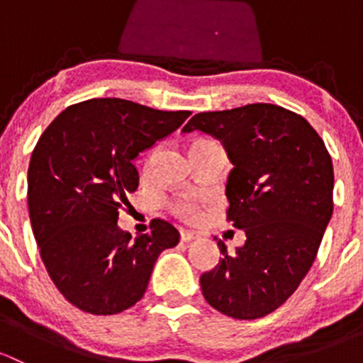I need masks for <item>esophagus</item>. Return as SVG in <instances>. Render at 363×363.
I'll return each mask as SVG.
<instances>
[{"instance_id": "34e87169", "label": "esophagus", "mask_w": 363, "mask_h": 363, "mask_svg": "<svg viewBox=\"0 0 363 363\" xmlns=\"http://www.w3.org/2000/svg\"><path fill=\"white\" fill-rule=\"evenodd\" d=\"M199 239V233L191 232V230H182L181 232V240L182 242H191V240Z\"/></svg>"}]
</instances>
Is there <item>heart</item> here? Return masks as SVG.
<instances>
[{
	"label": "heart",
	"mask_w": 363,
	"mask_h": 363,
	"mask_svg": "<svg viewBox=\"0 0 363 363\" xmlns=\"http://www.w3.org/2000/svg\"><path fill=\"white\" fill-rule=\"evenodd\" d=\"M175 211H177V214L186 216V218H193L196 214V211H199V205H196V202H193V200L186 199L175 203Z\"/></svg>",
	"instance_id": "obj_1"
}]
</instances>
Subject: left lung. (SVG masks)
<instances>
[{"mask_svg": "<svg viewBox=\"0 0 363 363\" xmlns=\"http://www.w3.org/2000/svg\"><path fill=\"white\" fill-rule=\"evenodd\" d=\"M218 138L233 168L226 181L228 221L246 242L200 277L202 294L237 320L283 306L318 255L334 211V167L323 140L298 113L272 104L200 112L182 131Z\"/></svg>", "mask_w": 363, "mask_h": 363, "instance_id": "8db88e82", "label": "left lung"}]
</instances>
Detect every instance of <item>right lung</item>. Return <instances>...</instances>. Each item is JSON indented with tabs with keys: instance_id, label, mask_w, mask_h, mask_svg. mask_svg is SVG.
Returning <instances> with one entry per match:
<instances>
[{
	"instance_id": "1",
	"label": "right lung",
	"mask_w": 363,
	"mask_h": 363,
	"mask_svg": "<svg viewBox=\"0 0 363 363\" xmlns=\"http://www.w3.org/2000/svg\"><path fill=\"white\" fill-rule=\"evenodd\" d=\"M189 113L94 98L61 112L40 137L28 168L29 219L50 279L84 313L135 306L161 251L177 246L168 221L152 219L151 233L131 239L117 219L138 188L135 160Z\"/></svg>"
}]
</instances>
